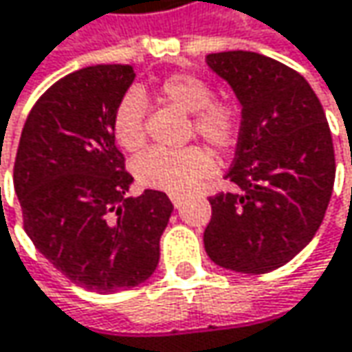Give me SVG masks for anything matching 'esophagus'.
Returning <instances> with one entry per match:
<instances>
[{"label":"esophagus","mask_w":352,"mask_h":352,"mask_svg":"<svg viewBox=\"0 0 352 352\" xmlns=\"http://www.w3.org/2000/svg\"><path fill=\"white\" fill-rule=\"evenodd\" d=\"M171 201H173V206H175L177 209L183 206V197H181V195H171Z\"/></svg>","instance_id":"esophagus-1"}]
</instances>
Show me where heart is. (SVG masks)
Masks as SVG:
<instances>
[{
    "label": "heart",
    "mask_w": 352,
    "mask_h": 352,
    "mask_svg": "<svg viewBox=\"0 0 352 352\" xmlns=\"http://www.w3.org/2000/svg\"><path fill=\"white\" fill-rule=\"evenodd\" d=\"M159 98L191 112V133L217 151H228L238 143L241 111L236 100L213 96V88L204 76L193 72H173L157 84ZM146 104L141 92H126L112 112V133L124 151H139L144 144ZM213 155L201 144L183 148H151L143 153L133 171L146 189L183 195L213 173Z\"/></svg>",
    "instance_id": "b5f03b06"
}]
</instances>
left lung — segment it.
I'll return each instance as SVG.
<instances>
[{
	"instance_id": "8db88e82",
	"label": "left lung",
	"mask_w": 352,
	"mask_h": 352,
	"mask_svg": "<svg viewBox=\"0 0 352 352\" xmlns=\"http://www.w3.org/2000/svg\"><path fill=\"white\" fill-rule=\"evenodd\" d=\"M209 68L241 102V133L226 179L209 197L208 256L221 268L266 274L318 232L335 185V148L322 104L296 70L256 52H217Z\"/></svg>"
}]
</instances>
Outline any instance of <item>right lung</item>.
<instances>
[{"label":"right lung","mask_w":352,"mask_h":352,"mask_svg":"<svg viewBox=\"0 0 352 352\" xmlns=\"http://www.w3.org/2000/svg\"><path fill=\"white\" fill-rule=\"evenodd\" d=\"M133 80L129 64H98L52 84L25 118L14 163L25 234L56 270L100 294L155 272L173 211L163 191L124 195L133 175L112 112Z\"/></svg>","instance_id":"1"}]
</instances>
